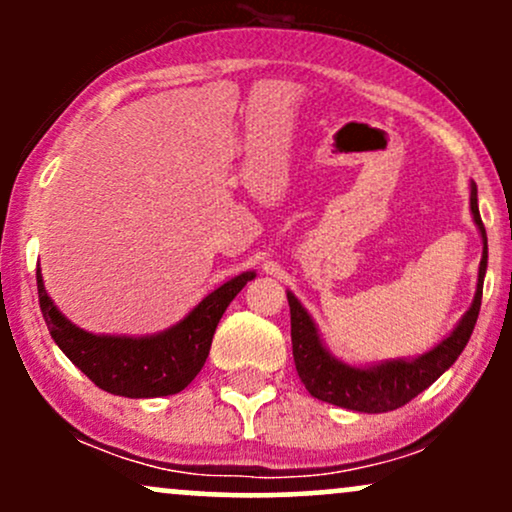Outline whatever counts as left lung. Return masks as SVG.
Returning <instances> with one entry per match:
<instances>
[{"label": "left lung", "mask_w": 512, "mask_h": 512, "mask_svg": "<svg viewBox=\"0 0 512 512\" xmlns=\"http://www.w3.org/2000/svg\"><path fill=\"white\" fill-rule=\"evenodd\" d=\"M472 214L477 221L481 238H484V257L479 264V284L477 296H474L472 308L462 317L460 325L452 330L448 339H443L436 349L428 351L416 361H392L375 368H351L346 363H339L332 358L322 346L317 330L305 313V308L298 303L293 293L289 296L291 305V342H293V363H296L301 383L310 395L322 399V402L337 404V407L351 411H366V414H383L404 407L419 392H424L428 385H433L440 375L448 370L462 349L472 337L474 325H477L479 308H481V291H484V274H486V228L481 223L479 204H477V185H472Z\"/></svg>", "instance_id": "1"}]
</instances>
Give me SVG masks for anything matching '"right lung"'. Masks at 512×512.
Wrapping results in <instances>:
<instances>
[{
  "label": "right lung",
  "mask_w": 512,
  "mask_h": 512,
  "mask_svg": "<svg viewBox=\"0 0 512 512\" xmlns=\"http://www.w3.org/2000/svg\"><path fill=\"white\" fill-rule=\"evenodd\" d=\"M38 298L48 330L91 383L110 395L144 399L166 397L185 390L207 361L216 325L228 303L238 296L255 272H245L211 291L180 325L156 337H98L88 334L64 317L45 293L38 269Z\"/></svg>",
  "instance_id": "right-lung-1"
}]
</instances>
